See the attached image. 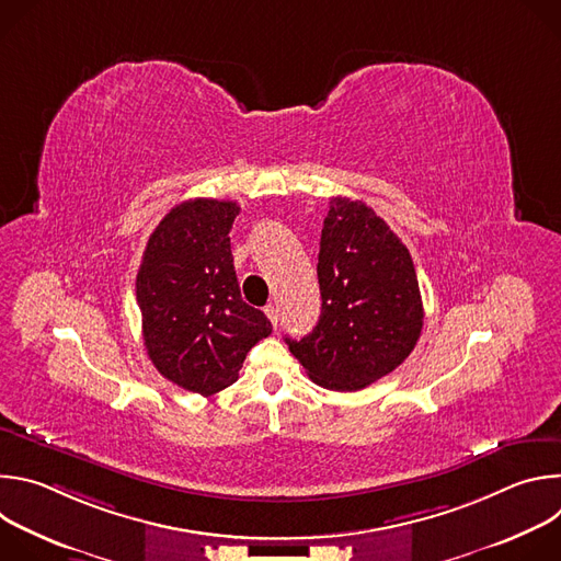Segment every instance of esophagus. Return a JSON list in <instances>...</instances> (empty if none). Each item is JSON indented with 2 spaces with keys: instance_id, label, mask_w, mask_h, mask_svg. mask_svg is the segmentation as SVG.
<instances>
[{
  "instance_id": "esophagus-1",
  "label": "esophagus",
  "mask_w": 561,
  "mask_h": 561,
  "mask_svg": "<svg viewBox=\"0 0 561 561\" xmlns=\"http://www.w3.org/2000/svg\"><path fill=\"white\" fill-rule=\"evenodd\" d=\"M264 312H266V317L271 319V324L277 329V322H279V310H277V306H275V304H268V306L264 308Z\"/></svg>"
}]
</instances>
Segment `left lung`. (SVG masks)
Here are the masks:
<instances>
[{
    "instance_id": "left-lung-1",
    "label": "left lung",
    "mask_w": 561,
    "mask_h": 561,
    "mask_svg": "<svg viewBox=\"0 0 561 561\" xmlns=\"http://www.w3.org/2000/svg\"><path fill=\"white\" fill-rule=\"evenodd\" d=\"M319 322L286 337L308 377L331 390H359L415 348L424 306L409 249L364 202L333 197L317 257Z\"/></svg>"
}]
</instances>
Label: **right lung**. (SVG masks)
Here are the masks:
<instances>
[{
  "label": "right lung",
  "instance_id": "add662e5",
  "mask_svg": "<svg viewBox=\"0 0 561 561\" xmlns=\"http://www.w3.org/2000/svg\"><path fill=\"white\" fill-rule=\"evenodd\" d=\"M237 215L234 202L206 197L175 206L148 237L135 284L152 366L204 397L234 383L273 331L239 293L228 237Z\"/></svg>",
  "mask_w": 561,
  "mask_h": 561
}]
</instances>
